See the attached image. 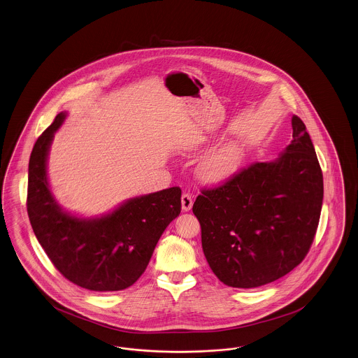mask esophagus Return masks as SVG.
<instances>
[{
	"mask_svg": "<svg viewBox=\"0 0 358 358\" xmlns=\"http://www.w3.org/2000/svg\"><path fill=\"white\" fill-rule=\"evenodd\" d=\"M181 203H182V210L184 212H189L193 206V197L187 193H184L182 197H181Z\"/></svg>",
	"mask_w": 358,
	"mask_h": 358,
	"instance_id": "1",
	"label": "esophagus"
}]
</instances>
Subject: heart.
Wrapping results in <instances>:
<instances>
[{
    "label": "heart",
    "mask_w": 358,
    "mask_h": 358,
    "mask_svg": "<svg viewBox=\"0 0 358 358\" xmlns=\"http://www.w3.org/2000/svg\"><path fill=\"white\" fill-rule=\"evenodd\" d=\"M206 141L201 137L192 143V148H196ZM243 148L236 143H228L215 148L209 155L201 159L199 165V176L203 181L210 184H221L237 171L243 161Z\"/></svg>",
    "instance_id": "heart-1"
}]
</instances>
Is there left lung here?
Returning <instances> with one entry per match:
<instances>
[{
    "mask_svg": "<svg viewBox=\"0 0 358 358\" xmlns=\"http://www.w3.org/2000/svg\"><path fill=\"white\" fill-rule=\"evenodd\" d=\"M292 128L278 158L252 164L194 201L203 255L225 285L250 289L284 277L315 240L322 172L300 117L293 115Z\"/></svg>",
    "mask_w": 358,
    "mask_h": 358,
    "instance_id": "8db88e82",
    "label": "left lung"
}]
</instances>
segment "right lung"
<instances>
[{
    "label": "right lung",
    "instance_id": "1",
    "mask_svg": "<svg viewBox=\"0 0 358 358\" xmlns=\"http://www.w3.org/2000/svg\"><path fill=\"white\" fill-rule=\"evenodd\" d=\"M66 118L56 115L29 159L28 215L41 246L65 278L93 292H117L145 272L158 240L181 212L178 186L129 199L113 212L83 218L65 212L48 181V156Z\"/></svg>",
    "mask_w": 358,
    "mask_h": 358
}]
</instances>
